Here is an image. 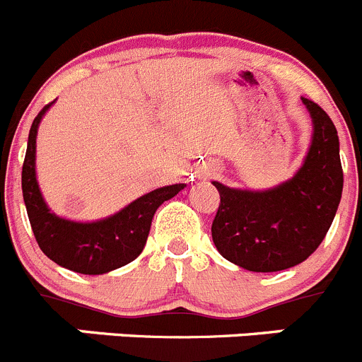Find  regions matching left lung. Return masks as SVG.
I'll return each mask as SVG.
<instances>
[{"label":"left lung","mask_w":362,"mask_h":362,"mask_svg":"<svg viewBox=\"0 0 362 362\" xmlns=\"http://www.w3.org/2000/svg\"><path fill=\"white\" fill-rule=\"evenodd\" d=\"M301 100L313 116L314 134L293 179L264 192L235 190L214 181L221 195L211 224L215 247L255 273L284 271L307 260L323 242L343 194L336 125L316 102Z\"/></svg>","instance_id":"1"}]
</instances>
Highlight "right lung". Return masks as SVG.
Here are the masks:
<instances>
[{
    "mask_svg": "<svg viewBox=\"0 0 362 362\" xmlns=\"http://www.w3.org/2000/svg\"><path fill=\"white\" fill-rule=\"evenodd\" d=\"M52 104L39 111L30 127L28 147L23 163V199L30 226L42 253L55 264L81 274L109 273L140 257L156 210L165 201L177 195L187 185L156 188L132 201L118 214L97 222H75L57 217L46 206L35 177L37 127Z\"/></svg>",
    "mask_w": 362,
    "mask_h": 362,
    "instance_id": "add662e5",
    "label": "right lung"
}]
</instances>
